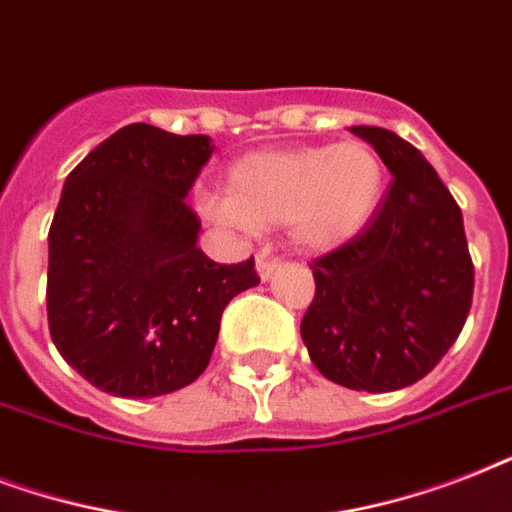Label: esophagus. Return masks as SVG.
I'll return each instance as SVG.
<instances>
[{
    "mask_svg": "<svg viewBox=\"0 0 512 512\" xmlns=\"http://www.w3.org/2000/svg\"><path fill=\"white\" fill-rule=\"evenodd\" d=\"M279 263V257L268 255V252H260V255H257V273H260V279H271L273 271L279 268Z\"/></svg>",
    "mask_w": 512,
    "mask_h": 512,
    "instance_id": "1",
    "label": "esophagus"
}]
</instances>
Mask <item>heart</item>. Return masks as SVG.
<instances>
[{
	"label": "heart",
	"instance_id": "1",
	"mask_svg": "<svg viewBox=\"0 0 512 512\" xmlns=\"http://www.w3.org/2000/svg\"><path fill=\"white\" fill-rule=\"evenodd\" d=\"M382 191L380 154L361 140H345L244 156L228 172V204L217 215L252 228L289 223L300 247L329 252L364 231Z\"/></svg>",
	"mask_w": 512,
	"mask_h": 512
}]
</instances>
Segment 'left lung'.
<instances>
[{"mask_svg":"<svg viewBox=\"0 0 512 512\" xmlns=\"http://www.w3.org/2000/svg\"><path fill=\"white\" fill-rule=\"evenodd\" d=\"M393 180L364 231L311 263L316 295L300 324L327 380L388 393L422 380L460 337L473 260L457 201L425 156L382 127H350Z\"/></svg>","mask_w":512,"mask_h":512,"instance_id":"1","label":"left lung"}]
</instances>
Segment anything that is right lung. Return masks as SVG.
<instances>
[{
	"label": "right lung",
	"instance_id": "obj_1",
	"mask_svg": "<svg viewBox=\"0 0 512 512\" xmlns=\"http://www.w3.org/2000/svg\"><path fill=\"white\" fill-rule=\"evenodd\" d=\"M207 135L130 124L66 177L50 225L47 324L95 388L154 398L191 385L215 350L225 305L260 284L255 257L223 265L199 247L185 196Z\"/></svg>",
	"mask_w": 512,
	"mask_h": 512
}]
</instances>
